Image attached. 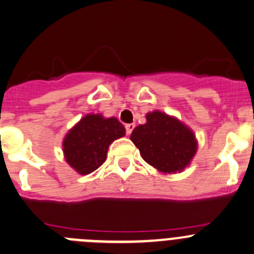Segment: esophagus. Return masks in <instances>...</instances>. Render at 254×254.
<instances>
[{"label":"esophagus","mask_w":254,"mask_h":254,"mask_svg":"<svg viewBox=\"0 0 254 254\" xmlns=\"http://www.w3.org/2000/svg\"><path fill=\"white\" fill-rule=\"evenodd\" d=\"M134 127H135V124H127V125H125V129H127V135L131 134V131L134 130Z\"/></svg>","instance_id":"34e87169"}]
</instances>
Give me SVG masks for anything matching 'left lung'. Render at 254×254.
Returning <instances> with one entry per match:
<instances>
[{"instance_id":"obj_1","label":"left lung","mask_w":254,"mask_h":254,"mask_svg":"<svg viewBox=\"0 0 254 254\" xmlns=\"http://www.w3.org/2000/svg\"><path fill=\"white\" fill-rule=\"evenodd\" d=\"M130 140L142 159L165 175L184 171L197 151V139L192 130L160 110L147 113L146 123L132 130Z\"/></svg>"}]
</instances>
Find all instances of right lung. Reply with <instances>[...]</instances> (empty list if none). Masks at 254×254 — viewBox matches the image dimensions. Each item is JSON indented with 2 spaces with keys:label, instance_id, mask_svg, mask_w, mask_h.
I'll return each mask as SVG.
<instances>
[{
  "label": "right lung",
  "instance_id": "obj_1",
  "mask_svg": "<svg viewBox=\"0 0 254 254\" xmlns=\"http://www.w3.org/2000/svg\"><path fill=\"white\" fill-rule=\"evenodd\" d=\"M124 135V125L117 118L92 113L84 115L63 139L65 161L78 174H90L107 160L110 144Z\"/></svg>",
  "mask_w": 254,
  "mask_h": 254
}]
</instances>
